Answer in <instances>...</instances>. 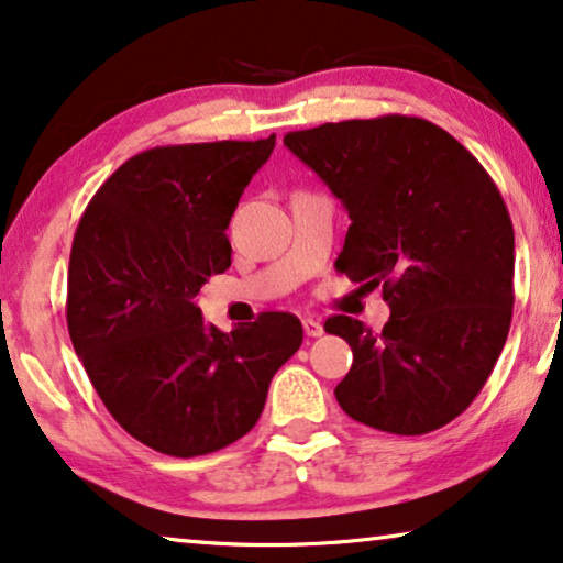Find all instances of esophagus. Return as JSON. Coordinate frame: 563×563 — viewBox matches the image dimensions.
Listing matches in <instances>:
<instances>
[{"mask_svg": "<svg viewBox=\"0 0 563 563\" xmlns=\"http://www.w3.org/2000/svg\"><path fill=\"white\" fill-rule=\"evenodd\" d=\"M303 331H306V336H321L323 327L319 319H311V316H308V319H303Z\"/></svg>", "mask_w": 563, "mask_h": 563, "instance_id": "obj_1", "label": "esophagus"}]
</instances>
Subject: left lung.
<instances>
[{"label":"left lung","mask_w":563,"mask_h":563,"mask_svg":"<svg viewBox=\"0 0 563 563\" xmlns=\"http://www.w3.org/2000/svg\"><path fill=\"white\" fill-rule=\"evenodd\" d=\"M350 211L336 271L390 306L379 334L331 316L354 362L336 400L354 421L421 437L464 413L500 357L512 319L516 234L495 180L446 130L385 114L288 132Z\"/></svg>","instance_id":"8db88e82"}]
</instances>
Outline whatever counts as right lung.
<instances>
[{
	"mask_svg": "<svg viewBox=\"0 0 563 563\" xmlns=\"http://www.w3.org/2000/svg\"><path fill=\"white\" fill-rule=\"evenodd\" d=\"M273 147L275 134L145 150L78 221L70 342L114 421L161 454L201 456L242 439L303 342L292 313H260L224 334L196 306L201 285L232 265L227 227Z\"/></svg>",
	"mask_w": 563,
	"mask_h": 563,
	"instance_id": "add662e5",
	"label": "right lung"
}]
</instances>
